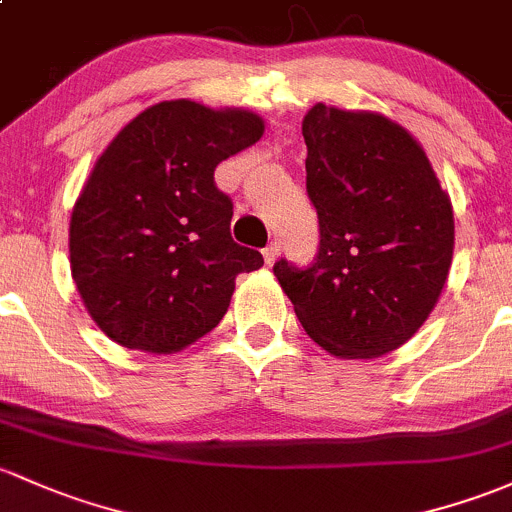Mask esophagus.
Returning <instances> with one entry per match:
<instances>
[{
	"label": "esophagus",
	"mask_w": 512,
	"mask_h": 512,
	"mask_svg": "<svg viewBox=\"0 0 512 512\" xmlns=\"http://www.w3.org/2000/svg\"><path fill=\"white\" fill-rule=\"evenodd\" d=\"M278 256H280V246L278 244H268L266 249H263V261H266V266H273Z\"/></svg>",
	"instance_id": "obj_1"
}]
</instances>
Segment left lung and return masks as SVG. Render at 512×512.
I'll use <instances>...</instances> for the list:
<instances>
[{
	"instance_id": "8db88e82",
	"label": "left lung",
	"mask_w": 512,
	"mask_h": 512,
	"mask_svg": "<svg viewBox=\"0 0 512 512\" xmlns=\"http://www.w3.org/2000/svg\"><path fill=\"white\" fill-rule=\"evenodd\" d=\"M302 136L320 254L305 271L278 261L273 273L312 342L337 359H376L408 342L442 295L452 200L420 141L383 114L317 102Z\"/></svg>"
}]
</instances>
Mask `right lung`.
<instances>
[{
  "mask_svg": "<svg viewBox=\"0 0 512 512\" xmlns=\"http://www.w3.org/2000/svg\"><path fill=\"white\" fill-rule=\"evenodd\" d=\"M249 109L158 102L109 141L70 214V271L112 342L175 354L217 327L234 280L263 266L234 244L214 168L263 136Z\"/></svg>",
  "mask_w": 512,
  "mask_h": 512,
  "instance_id": "1",
  "label": "right lung"
}]
</instances>
